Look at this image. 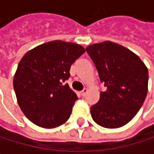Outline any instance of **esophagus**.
Returning a JSON list of instances; mask_svg holds the SVG:
<instances>
[{
  "instance_id": "1",
  "label": "esophagus",
  "mask_w": 154,
  "mask_h": 154,
  "mask_svg": "<svg viewBox=\"0 0 154 154\" xmlns=\"http://www.w3.org/2000/svg\"><path fill=\"white\" fill-rule=\"evenodd\" d=\"M87 92H88V89H87V88H84V89L80 92V95H81V96H85V94H86Z\"/></svg>"
}]
</instances>
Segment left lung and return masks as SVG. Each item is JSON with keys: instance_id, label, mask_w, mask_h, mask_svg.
I'll list each match as a JSON object with an SVG mask.
<instances>
[{"instance_id": "1", "label": "left lung", "mask_w": 154, "mask_h": 154, "mask_svg": "<svg viewBox=\"0 0 154 154\" xmlns=\"http://www.w3.org/2000/svg\"><path fill=\"white\" fill-rule=\"evenodd\" d=\"M86 51L106 87L91 106L92 118L103 128H120L137 115L145 100L148 69L136 53L109 41L91 45Z\"/></svg>"}]
</instances>
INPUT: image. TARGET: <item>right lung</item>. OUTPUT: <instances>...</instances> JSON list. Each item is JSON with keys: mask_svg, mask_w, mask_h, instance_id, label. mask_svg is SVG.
<instances>
[{"mask_svg": "<svg viewBox=\"0 0 154 154\" xmlns=\"http://www.w3.org/2000/svg\"><path fill=\"white\" fill-rule=\"evenodd\" d=\"M85 51L77 44L56 40L23 56L13 86L19 107L34 124L53 128L69 119L77 96L64 82L69 77L72 63Z\"/></svg>", "mask_w": 154, "mask_h": 154, "instance_id": "right-lung-1", "label": "right lung"}]
</instances>
